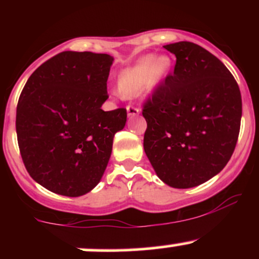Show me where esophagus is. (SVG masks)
<instances>
[{
	"instance_id": "obj_1",
	"label": "esophagus",
	"mask_w": 259,
	"mask_h": 259,
	"mask_svg": "<svg viewBox=\"0 0 259 259\" xmlns=\"http://www.w3.org/2000/svg\"><path fill=\"white\" fill-rule=\"evenodd\" d=\"M126 112H127V117H135V115H138L140 113V109L136 108V107L134 106H126Z\"/></svg>"
}]
</instances>
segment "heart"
I'll return each mask as SVG.
<instances>
[{"label": "heart", "mask_w": 259, "mask_h": 259, "mask_svg": "<svg viewBox=\"0 0 259 259\" xmlns=\"http://www.w3.org/2000/svg\"><path fill=\"white\" fill-rule=\"evenodd\" d=\"M170 69L171 59L168 56H145L119 74L118 90L124 96H133L142 91L151 94L165 79Z\"/></svg>", "instance_id": "obj_1"}]
</instances>
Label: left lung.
Segmentation results:
<instances>
[{
  "label": "left lung",
  "instance_id": "8db88e82",
  "mask_svg": "<svg viewBox=\"0 0 259 259\" xmlns=\"http://www.w3.org/2000/svg\"><path fill=\"white\" fill-rule=\"evenodd\" d=\"M164 49L177 63L144 105V148L163 183L189 189L218 174L234 153L241 94L233 74L203 47L180 41Z\"/></svg>",
  "mask_w": 259,
  "mask_h": 259
}]
</instances>
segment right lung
I'll list each match as a JSON object with an SVG mask.
<instances>
[{"label":"right lung","instance_id":"obj_1","mask_svg":"<svg viewBox=\"0 0 259 259\" xmlns=\"http://www.w3.org/2000/svg\"><path fill=\"white\" fill-rule=\"evenodd\" d=\"M114 61L106 53H58L31 74L17 106L19 151L30 177L55 194L78 197L105 173L126 109H101Z\"/></svg>","mask_w":259,"mask_h":259}]
</instances>
